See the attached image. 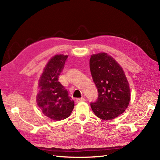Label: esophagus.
Returning <instances> with one entry per match:
<instances>
[{
	"label": "esophagus",
	"instance_id": "34e87169",
	"mask_svg": "<svg viewBox=\"0 0 160 160\" xmlns=\"http://www.w3.org/2000/svg\"><path fill=\"white\" fill-rule=\"evenodd\" d=\"M84 98H77V99L76 100V102H83V101H84Z\"/></svg>",
	"mask_w": 160,
	"mask_h": 160
}]
</instances>
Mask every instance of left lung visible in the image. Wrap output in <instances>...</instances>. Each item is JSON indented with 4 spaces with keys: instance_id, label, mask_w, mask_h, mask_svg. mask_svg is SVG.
I'll use <instances>...</instances> for the list:
<instances>
[{
    "instance_id": "1",
    "label": "left lung",
    "mask_w": 160,
    "mask_h": 160,
    "mask_svg": "<svg viewBox=\"0 0 160 160\" xmlns=\"http://www.w3.org/2000/svg\"><path fill=\"white\" fill-rule=\"evenodd\" d=\"M89 66L98 93L91 107L102 120H113L124 112L130 102V89L124 71L106 53L91 56Z\"/></svg>"
}]
</instances>
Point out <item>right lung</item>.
Wrapping results in <instances>:
<instances>
[{
	"mask_svg": "<svg viewBox=\"0 0 160 160\" xmlns=\"http://www.w3.org/2000/svg\"><path fill=\"white\" fill-rule=\"evenodd\" d=\"M67 58L64 55L53 57L44 69L38 83V106L44 115L56 121L69 117L74 107L73 100L58 81Z\"/></svg>",
	"mask_w": 160,
	"mask_h": 160,
	"instance_id": "right-lung-1",
	"label": "right lung"
}]
</instances>
